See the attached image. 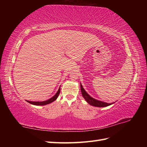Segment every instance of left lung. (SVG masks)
Masks as SVG:
<instances>
[{
  "mask_svg": "<svg viewBox=\"0 0 147 147\" xmlns=\"http://www.w3.org/2000/svg\"><path fill=\"white\" fill-rule=\"evenodd\" d=\"M80 86H81V91H82L83 96L84 97V98L85 99V100L91 105L95 106V107H107V106H109L113 104V103H112V104H108V103L99 101V100H97L93 98L85 92V90L83 88L82 84H80Z\"/></svg>",
  "mask_w": 147,
  "mask_h": 147,
  "instance_id": "1",
  "label": "left lung"
}]
</instances>
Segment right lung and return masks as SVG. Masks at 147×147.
Listing matches in <instances>:
<instances>
[{
	"instance_id": "add662e5",
	"label": "right lung",
	"mask_w": 147,
	"mask_h": 147,
	"mask_svg": "<svg viewBox=\"0 0 147 147\" xmlns=\"http://www.w3.org/2000/svg\"><path fill=\"white\" fill-rule=\"evenodd\" d=\"M59 93H60V88L59 89V90L57 91V92L56 93V94L54 96H52L51 98H50L47 100H45V101H43V102H32V101H28L27 102L30 103L31 104H33V105H47V104H49L50 103H52V102H54V100H55L56 99H57V96H59Z\"/></svg>"
}]
</instances>
